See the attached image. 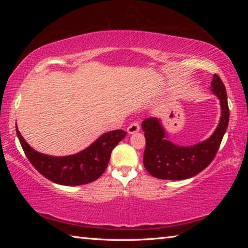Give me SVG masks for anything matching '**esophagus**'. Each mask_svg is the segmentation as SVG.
I'll use <instances>...</instances> for the list:
<instances>
[{"label":"esophagus","mask_w":248,"mask_h":248,"mask_svg":"<svg viewBox=\"0 0 248 248\" xmlns=\"http://www.w3.org/2000/svg\"><path fill=\"white\" fill-rule=\"evenodd\" d=\"M127 130H128V133H130V134L138 132L140 130V123L138 120L133 121V123L130 124V125H129Z\"/></svg>","instance_id":"obj_1"}]
</instances>
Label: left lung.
Listing matches in <instances>:
<instances>
[{"instance_id": "1", "label": "left lung", "mask_w": 248, "mask_h": 248, "mask_svg": "<svg viewBox=\"0 0 248 248\" xmlns=\"http://www.w3.org/2000/svg\"><path fill=\"white\" fill-rule=\"evenodd\" d=\"M212 92L220 99L222 114L220 124L208 140L192 146H178L165 139V131L156 118L142 123L145 137L143 164L145 170L159 179L180 180L194 177L216 157L226 131L230 118L228 96L219 75H213Z\"/></svg>"}]
</instances>
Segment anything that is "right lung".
Here are the masks:
<instances>
[{
	"label": "right lung",
	"instance_id": "right-lung-1",
	"mask_svg": "<svg viewBox=\"0 0 248 248\" xmlns=\"http://www.w3.org/2000/svg\"><path fill=\"white\" fill-rule=\"evenodd\" d=\"M16 133L28 161L51 182L65 186H78L94 182L103 175L110 159L111 151L124 139L127 132L114 130L98 138L93 144L78 154L53 157L38 153L24 140L18 129Z\"/></svg>",
	"mask_w": 248,
	"mask_h": 248
}]
</instances>
